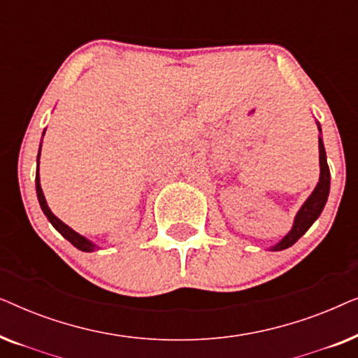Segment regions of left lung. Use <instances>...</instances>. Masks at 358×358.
<instances>
[{"instance_id":"8db88e82","label":"left lung","mask_w":358,"mask_h":358,"mask_svg":"<svg viewBox=\"0 0 358 358\" xmlns=\"http://www.w3.org/2000/svg\"><path fill=\"white\" fill-rule=\"evenodd\" d=\"M317 130H320V182L316 184L315 190H313L310 197L306 199V202L301 205V208L298 210L295 222H293V227L290 233L287 236H283L277 244H273L271 251H283V249L290 248L295 244L298 239H300L303 234H305L313 223L316 222L317 217H320L322 208L327 202V197H329V187H331V173L329 166H327L326 159V150L324 143H322V131L320 122H316Z\"/></svg>"}]
</instances>
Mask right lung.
<instances>
[{"mask_svg":"<svg viewBox=\"0 0 358 358\" xmlns=\"http://www.w3.org/2000/svg\"><path fill=\"white\" fill-rule=\"evenodd\" d=\"M43 134H45V130H43ZM41 150H42V143H41V148H38V155H37V173H36V190H37V199H38V203H41L42 212L45 213V217L48 218V222L53 224V228H55L57 231L60 233L63 238L68 239V241H70L73 246L80 249V251L92 252V251H94V249H99V246H97V244L90 241V239L85 238V236H81V234L76 233L75 229H71L70 227H68V224L63 223L60 218H57L55 215L52 213V210L48 208L45 195H43L42 187H41V178H38V158H41Z\"/></svg>","mask_w":358,"mask_h":358,"instance_id":"right-lung-1","label":"right lung"}]
</instances>
